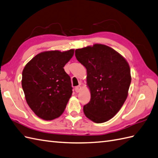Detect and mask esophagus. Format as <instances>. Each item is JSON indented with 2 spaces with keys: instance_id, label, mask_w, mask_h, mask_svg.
Here are the masks:
<instances>
[{
  "instance_id": "obj_1",
  "label": "esophagus",
  "mask_w": 158,
  "mask_h": 158,
  "mask_svg": "<svg viewBox=\"0 0 158 158\" xmlns=\"http://www.w3.org/2000/svg\"><path fill=\"white\" fill-rule=\"evenodd\" d=\"M81 90H82L81 86H76V88H75V90H76V93H79Z\"/></svg>"
}]
</instances>
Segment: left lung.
I'll list each match as a JSON object with an SVG mask.
<instances>
[{
  "instance_id": "8db88e82",
  "label": "left lung",
  "mask_w": 158,
  "mask_h": 158,
  "mask_svg": "<svg viewBox=\"0 0 158 158\" xmlns=\"http://www.w3.org/2000/svg\"><path fill=\"white\" fill-rule=\"evenodd\" d=\"M76 57L86 69L90 101L83 107L86 118L103 123L120 111L131 82L127 61L116 51L101 44L78 48Z\"/></svg>"
}]
</instances>
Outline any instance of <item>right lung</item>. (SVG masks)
<instances>
[{
  "instance_id": "add662e5",
  "label": "right lung",
  "mask_w": 158,
  "mask_h": 158,
  "mask_svg": "<svg viewBox=\"0 0 158 158\" xmlns=\"http://www.w3.org/2000/svg\"><path fill=\"white\" fill-rule=\"evenodd\" d=\"M73 54L74 49L41 52L23 69L22 86L26 102L43 120L60 116L72 96L71 78L64 67Z\"/></svg>"
}]
</instances>
